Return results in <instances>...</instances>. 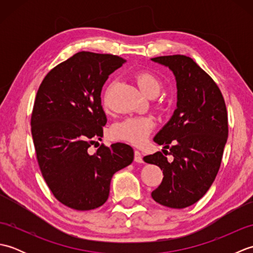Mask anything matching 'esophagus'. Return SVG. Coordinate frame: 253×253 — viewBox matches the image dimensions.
Wrapping results in <instances>:
<instances>
[{"instance_id":"obj_1","label":"esophagus","mask_w":253,"mask_h":253,"mask_svg":"<svg viewBox=\"0 0 253 253\" xmlns=\"http://www.w3.org/2000/svg\"><path fill=\"white\" fill-rule=\"evenodd\" d=\"M133 160H135V162H137V163H143L141 153L139 152L138 150H135V158H133Z\"/></svg>"}]
</instances>
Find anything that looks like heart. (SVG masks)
<instances>
[{"mask_svg": "<svg viewBox=\"0 0 253 253\" xmlns=\"http://www.w3.org/2000/svg\"><path fill=\"white\" fill-rule=\"evenodd\" d=\"M136 80L139 88L148 96H155L162 87L160 78L149 71L137 73ZM153 126L154 123L150 117H129L116 123L111 128V136L117 140L127 141L139 146L147 140L153 129Z\"/></svg>", "mask_w": 253, "mask_h": 253, "instance_id": "b5f03b06", "label": "heart"}]
</instances>
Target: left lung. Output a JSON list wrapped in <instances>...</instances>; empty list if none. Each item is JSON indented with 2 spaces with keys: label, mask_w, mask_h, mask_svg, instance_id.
<instances>
[{
  "label": "left lung",
  "mask_w": 253,
  "mask_h": 253,
  "mask_svg": "<svg viewBox=\"0 0 253 253\" xmlns=\"http://www.w3.org/2000/svg\"><path fill=\"white\" fill-rule=\"evenodd\" d=\"M151 60L169 67L177 85V109L153 139L169 149L163 152L173 161L160 151L143 158L164 175L151 196L164 207L184 209L200 200L217 175L228 137L227 110L217 84L192 58L177 54Z\"/></svg>",
  "instance_id": "1"
}]
</instances>
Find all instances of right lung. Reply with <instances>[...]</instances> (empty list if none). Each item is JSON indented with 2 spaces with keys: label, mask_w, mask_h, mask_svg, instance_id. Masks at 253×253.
I'll use <instances>...</instances> for the list:
<instances>
[{
  "label": "right lung",
  "mask_w": 253,
  "mask_h": 253,
  "mask_svg": "<svg viewBox=\"0 0 253 253\" xmlns=\"http://www.w3.org/2000/svg\"><path fill=\"white\" fill-rule=\"evenodd\" d=\"M125 62L78 52L51 69L38 89L31 114L38 164L53 195L71 209L88 211L104 204L113 175L133 160L132 148L121 142L88 152L106 124L102 87Z\"/></svg>",
  "instance_id": "add662e5"
}]
</instances>
